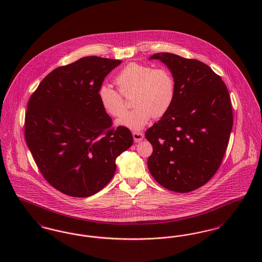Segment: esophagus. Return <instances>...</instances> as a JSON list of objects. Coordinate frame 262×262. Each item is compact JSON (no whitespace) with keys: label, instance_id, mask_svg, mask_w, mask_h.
<instances>
[{"label":"esophagus","instance_id":"1","mask_svg":"<svg viewBox=\"0 0 262 262\" xmlns=\"http://www.w3.org/2000/svg\"><path fill=\"white\" fill-rule=\"evenodd\" d=\"M133 137H134L136 142H139V141H141L143 139L144 135L142 133H139V132H134L133 133Z\"/></svg>","mask_w":262,"mask_h":262}]
</instances>
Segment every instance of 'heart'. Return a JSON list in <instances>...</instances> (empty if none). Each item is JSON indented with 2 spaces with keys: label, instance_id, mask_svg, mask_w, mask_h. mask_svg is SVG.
<instances>
[{
  "label": "heart",
  "instance_id": "b5f03b06",
  "mask_svg": "<svg viewBox=\"0 0 262 262\" xmlns=\"http://www.w3.org/2000/svg\"><path fill=\"white\" fill-rule=\"evenodd\" d=\"M115 82L123 95L134 92L133 106L136 107L117 121V125L140 130L152 117L161 118L169 111L176 93L174 77L166 69H154L146 64L130 62L117 75ZM107 85L98 90V97L104 111L113 117H120L125 111L123 97Z\"/></svg>",
  "mask_w": 262,
  "mask_h": 262
}]
</instances>
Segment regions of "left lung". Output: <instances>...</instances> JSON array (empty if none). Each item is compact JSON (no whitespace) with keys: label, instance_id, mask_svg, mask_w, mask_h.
Returning <instances> with one entry per match:
<instances>
[{"label":"left lung","instance_id":"8db88e82","mask_svg":"<svg viewBox=\"0 0 262 262\" xmlns=\"http://www.w3.org/2000/svg\"><path fill=\"white\" fill-rule=\"evenodd\" d=\"M149 60L165 63L176 85L169 111L149 127L147 166L162 187L188 192L205 185L220 167L233 127L228 89L210 67L172 53Z\"/></svg>","mask_w":262,"mask_h":262}]
</instances>
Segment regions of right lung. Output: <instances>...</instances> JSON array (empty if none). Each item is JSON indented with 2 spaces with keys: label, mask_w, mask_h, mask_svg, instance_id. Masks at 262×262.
Returning <instances> with one entry per match:
<instances>
[{
  "label": "right lung",
  "mask_w": 262,
  "mask_h": 262,
  "mask_svg": "<svg viewBox=\"0 0 262 262\" xmlns=\"http://www.w3.org/2000/svg\"><path fill=\"white\" fill-rule=\"evenodd\" d=\"M122 61L84 57L51 72L31 95L25 114V140L52 187L74 198L97 193L116 172V158L133 135L110 128L98 90Z\"/></svg>",
  "instance_id": "right-lung-1"
}]
</instances>
